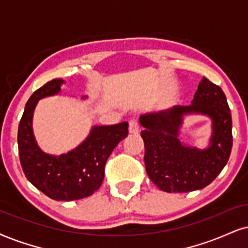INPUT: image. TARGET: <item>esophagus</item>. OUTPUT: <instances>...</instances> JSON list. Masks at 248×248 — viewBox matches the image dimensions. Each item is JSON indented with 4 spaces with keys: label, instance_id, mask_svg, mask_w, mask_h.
<instances>
[{
    "label": "esophagus",
    "instance_id": "34e87169",
    "mask_svg": "<svg viewBox=\"0 0 248 248\" xmlns=\"http://www.w3.org/2000/svg\"><path fill=\"white\" fill-rule=\"evenodd\" d=\"M140 130V126H139V123L137 119H130L129 122V132L130 133H138Z\"/></svg>",
    "mask_w": 248,
    "mask_h": 248
}]
</instances>
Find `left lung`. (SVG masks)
Segmentation results:
<instances>
[{
	"label": "left lung",
	"mask_w": 248,
	"mask_h": 248,
	"mask_svg": "<svg viewBox=\"0 0 248 248\" xmlns=\"http://www.w3.org/2000/svg\"><path fill=\"white\" fill-rule=\"evenodd\" d=\"M188 113L212 118L210 146L200 151L179 139L182 117ZM147 175L164 192H185L209 185L228 163L232 148V118L224 92L206 77L199 84L192 105L141 115Z\"/></svg>",
	"instance_id": "1"
}]
</instances>
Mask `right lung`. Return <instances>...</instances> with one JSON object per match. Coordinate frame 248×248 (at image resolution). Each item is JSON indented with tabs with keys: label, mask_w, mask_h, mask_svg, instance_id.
Segmentation results:
<instances>
[{
	"label": "right lung",
	"mask_w": 248,
	"mask_h": 248,
	"mask_svg": "<svg viewBox=\"0 0 248 248\" xmlns=\"http://www.w3.org/2000/svg\"><path fill=\"white\" fill-rule=\"evenodd\" d=\"M63 82L53 79L31 95L18 126V152L24 173L36 188L56 201H72L90 197L100 188L107 160L127 137L129 124L93 126L87 138L71 152L60 156L46 154L33 134V112L40 99L60 93Z\"/></svg>",
	"instance_id": "add662e5"
}]
</instances>
